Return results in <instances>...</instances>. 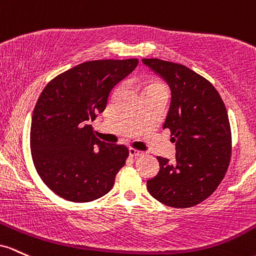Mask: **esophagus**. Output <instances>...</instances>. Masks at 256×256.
Instances as JSON below:
<instances>
[{"label":"esophagus","mask_w":256,"mask_h":256,"mask_svg":"<svg viewBox=\"0 0 256 256\" xmlns=\"http://www.w3.org/2000/svg\"><path fill=\"white\" fill-rule=\"evenodd\" d=\"M142 154H144L142 151L136 150V148H129V156L130 157H140L142 156Z\"/></svg>","instance_id":"1"}]
</instances>
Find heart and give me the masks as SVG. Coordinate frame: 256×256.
I'll list each match as a JSON object with an SVG mask.
<instances>
[{"instance_id":"1","label":"heart","mask_w":256,"mask_h":256,"mask_svg":"<svg viewBox=\"0 0 256 256\" xmlns=\"http://www.w3.org/2000/svg\"><path fill=\"white\" fill-rule=\"evenodd\" d=\"M166 90V87L162 84V83L151 82V83H148V86H146L145 92H146V90Z\"/></svg>"}]
</instances>
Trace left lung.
<instances>
[{
  "mask_svg": "<svg viewBox=\"0 0 256 256\" xmlns=\"http://www.w3.org/2000/svg\"><path fill=\"white\" fill-rule=\"evenodd\" d=\"M170 88L163 128L175 142V160L157 157L160 172L148 180L150 194L163 204L188 208L216 190L231 158V128L222 99L210 82L186 66L142 59Z\"/></svg>",
  "mask_w": 256,
  "mask_h": 256,
  "instance_id": "1",
  "label": "left lung"
}]
</instances>
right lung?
<instances>
[{"label": "right lung", "instance_id": "add662e5", "mask_svg": "<svg viewBox=\"0 0 256 256\" xmlns=\"http://www.w3.org/2000/svg\"><path fill=\"white\" fill-rule=\"evenodd\" d=\"M139 60H92L53 78L34 108L30 148L42 182L64 200L92 202L112 188L129 151L94 136L90 122Z\"/></svg>", "mask_w": 256, "mask_h": 256}]
</instances>
